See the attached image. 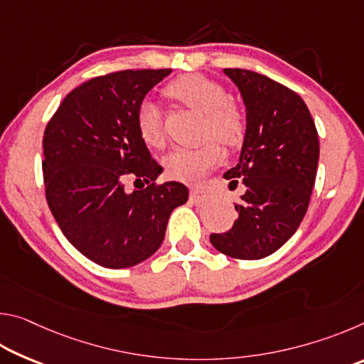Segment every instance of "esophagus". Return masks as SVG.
Instances as JSON below:
<instances>
[{
    "mask_svg": "<svg viewBox=\"0 0 364 364\" xmlns=\"http://www.w3.org/2000/svg\"><path fill=\"white\" fill-rule=\"evenodd\" d=\"M189 199L194 202V204H204V202H207L208 199H210V193L208 191H205L204 188H193L191 189V196Z\"/></svg>",
    "mask_w": 364,
    "mask_h": 364,
    "instance_id": "obj_1",
    "label": "esophagus"
}]
</instances>
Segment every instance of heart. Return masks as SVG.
I'll list each match as a JSON object with an SVG mask.
<instances>
[{
	"label": "heart",
	"mask_w": 364,
	"mask_h": 364,
	"mask_svg": "<svg viewBox=\"0 0 364 364\" xmlns=\"http://www.w3.org/2000/svg\"><path fill=\"white\" fill-rule=\"evenodd\" d=\"M170 100L204 114L202 136L215 138L228 147H236L245 134V117L220 83L202 75H184L165 88ZM141 139L147 146L159 147L164 143L162 112L151 100L139 102L134 114ZM223 152L214 139L194 147H176L164 160L167 173L175 180L193 183L200 180L208 170L221 162Z\"/></svg>",
	"instance_id": "b5f03b06"
}]
</instances>
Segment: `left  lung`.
<instances>
[{
	"instance_id": "1",
	"label": "left lung",
	"mask_w": 364,
	"mask_h": 364,
	"mask_svg": "<svg viewBox=\"0 0 364 364\" xmlns=\"http://www.w3.org/2000/svg\"><path fill=\"white\" fill-rule=\"evenodd\" d=\"M241 91L247 112L241 157L223 175L230 188L245 184L237 220L226 232H212L221 254L258 260L284 245L304 220L315 184L319 141L304 100L260 73L225 69Z\"/></svg>"
}]
</instances>
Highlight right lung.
Wrapping results in <instances>:
<instances>
[{"label": "right lung", "mask_w": 364, "mask_h": 364, "mask_svg": "<svg viewBox=\"0 0 364 364\" xmlns=\"http://www.w3.org/2000/svg\"><path fill=\"white\" fill-rule=\"evenodd\" d=\"M170 72L91 78L64 97L46 125L41 167L49 210L73 247L104 268L149 258L164 241L170 213L188 200L183 183L156 181L164 168L134 123L147 91ZM128 179L137 188L132 193Z\"/></svg>", "instance_id": "obj_1"}]
</instances>
